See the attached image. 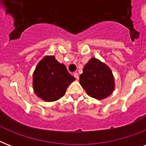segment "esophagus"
<instances>
[{
	"mask_svg": "<svg viewBox=\"0 0 146 146\" xmlns=\"http://www.w3.org/2000/svg\"><path fill=\"white\" fill-rule=\"evenodd\" d=\"M73 76H74V77H75L76 79V80H79V74H78V73H76V72L73 73Z\"/></svg>",
	"mask_w": 146,
	"mask_h": 146,
	"instance_id": "1",
	"label": "esophagus"
}]
</instances>
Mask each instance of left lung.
Returning <instances> with one entry per match:
<instances>
[{"label":"left lung","instance_id":"1","mask_svg":"<svg viewBox=\"0 0 146 146\" xmlns=\"http://www.w3.org/2000/svg\"><path fill=\"white\" fill-rule=\"evenodd\" d=\"M80 83L89 96L98 100L109 96L114 89V80L110 68L94 57L80 74Z\"/></svg>","mask_w":146,"mask_h":146}]
</instances>
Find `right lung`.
Masks as SVG:
<instances>
[{"label":"right lung","mask_w":146,"mask_h":146,"mask_svg":"<svg viewBox=\"0 0 146 146\" xmlns=\"http://www.w3.org/2000/svg\"><path fill=\"white\" fill-rule=\"evenodd\" d=\"M76 79L66 66L54 56L45 57L39 62L33 74L35 94L45 102H54L65 95L66 89Z\"/></svg>","instance_id":"obj_1"}]
</instances>
